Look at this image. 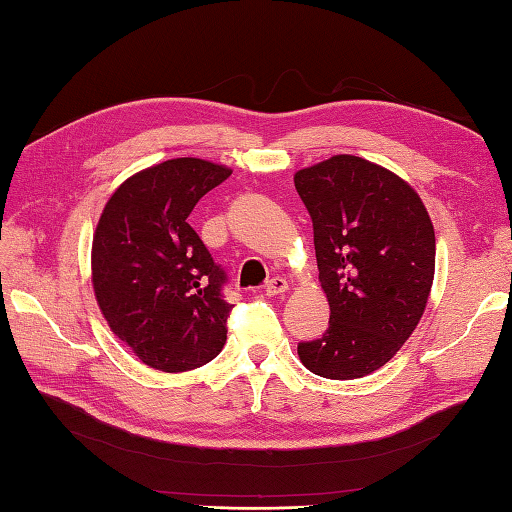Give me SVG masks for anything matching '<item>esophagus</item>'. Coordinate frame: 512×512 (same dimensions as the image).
I'll use <instances>...</instances> for the list:
<instances>
[{"label":"esophagus","instance_id":"esophagus-1","mask_svg":"<svg viewBox=\"0 0 512 512\" xmlns=\"http://www.w3.org/2000/svg\"><path fill=\"white\" fill-rule=\"evenodd\" d=\"M288 292V281L284 277H273L266 284V295L268 297H277V295H284Z\"/></svg>","mask_w":512,"mask_h":512}]
</instances>
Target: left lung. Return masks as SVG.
Here are the masks:
<instances>
[{
  "label": "left lung",
  "mask_w": 512,
  "mask_h": 512,
  "mask_svg": "<svg viewBox=\"0 0 512 512\" xmlns=\"http://www.w3.org/2000/svg\"><path fill=\"white\" fill-rule=\"evenodd\" d=\"M314 228L330 325L299 343L312 374L332 380L376 372L405 343L427 308L436 233L420 195L394 171L339 154L295 173Z\"/></svg>",
  "instance_id": "left-lung-1"
}]
</instances>
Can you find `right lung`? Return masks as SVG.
<instances>
[{
    "mask_svg": "<svg viewBox=\"0 0 512 512\" xmlns=\"http://www.w3.org/2000/svg\"><path fill=\"white\" fill-rule=\"evenodd\" d=\"M228 176L202 158L165 160L127 178L96 224V303L138 361L160 372L202 367L226 343V275L187 217Z\"/></svg>",
    "mask_w": 512,
    "mask_h": 512,
    "instance_id": "obj_1",
    "label": "right lung"
}]
</instances>
